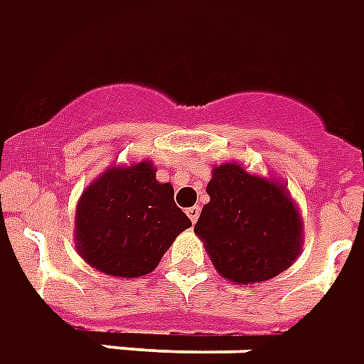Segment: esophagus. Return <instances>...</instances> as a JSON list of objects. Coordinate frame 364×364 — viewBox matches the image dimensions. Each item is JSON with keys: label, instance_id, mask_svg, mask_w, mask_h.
I'll list each match as a JSON object with an SVG mask.
<instances>
[{"label": "esophagus", "instance_id": "esophagus-1", "mask_svg": "<svg viewBox=\"0 0 364 364\" xmlns=\"http://www.w3.org/2000/svg\"><path fill=\"white\" fill-rule=\"evenodd\" d=\"M200 208H198V205H192V208H188L186 210V213H188V218L192 219V223H196V221H198V218H200Z\"/></svg>", "mask_w": 364, "mask_h": 364}]
</instances>
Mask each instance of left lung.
<instances>
[{
  "label": "left lung",
  "mask_w": 364,
  "mask_h": 364,
  "mask_svg": "<svg viewBox=\"0 0 364 364\" xmlns=\"http://www.w3.org/2000/svg\"><path fill=\"white\" fill-rule=\"evenodd\" d=\"M208 194L194 231L223 278L264 282L300 255V213L282 186L228 162L213 168Z\"/></svg>",
  "instance_id": "1"
}]
</instances>
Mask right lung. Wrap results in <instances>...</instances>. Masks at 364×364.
<instances>
[{"label": "right lung", "instance_id": "obj_1", "mask_svg": "<svg viewBox=\"0 0 364 364\" xmlns=\"http://www.w3.org/2000/svg\"><path fill=\"white\" fill-rule=\"evenodd\" d=\"M190 225L174 203V188L156 180L151 162L112 166L80 198L76 247L87 264L105 274L143 277Z\"/></svg>", "mask_w": 364, "mask_h": 364}]
</instances>
